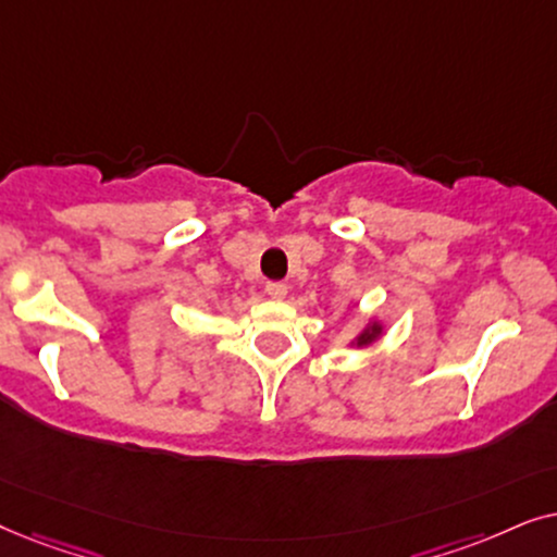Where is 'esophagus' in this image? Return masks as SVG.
I'll use <instances>...</instances> for the list:
<instances>
[{
    "mask_svg": "<svg viewBox=\"0 0 557 557\" xmlns=\"http://www.w3.org/2000/svg\"><path fill=\"white\" fill-rule=\"evenodd\" d=\"M264 290H267V295H270V298L283 300L285 295H287V285L285 283H267Z\"/></svg>",
    "mask_w": 557,
    "mask_h": 557,
    "instance_id": "obj_1",
    "label": "esophagus"
}]
</instances>
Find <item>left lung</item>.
Returning a JSON list of instances; mask_svg holds the SVG:
<instances>
[{
  "label": "left lung",
  "mask_w": 557,
  "mask_h": 557,
  "mask_svg": "<svg viewBox=\"0 0 557 557\" xmlns=\"http://www.w3.org/2000/svg\"><path fill=\"white\" fill-rule=\"evenodd\" d=\"M382 336V325L380 323H369L364 331L359 333V338H356V346H369V344H374L376 338Z\"/></svg>",
  "instance_id": "left-lung-1"
}]
</instances>
